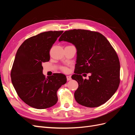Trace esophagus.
Segmentation results:
<instances>
[{"label":"esophagus","mask_w":135,"mask_h":135,"mask_svg":"<svg viewBox=\"0 0 135 135\" xmlns=\"http://www.w3.org/2000/svg\"><path fill=\"white\" fill-rule=\"evenodd\" d=\"M66 78H67V80H68V81H69V80H71V76H69V75L66 76Z\"/></svg>","instance_id":"1"}]
</instances>
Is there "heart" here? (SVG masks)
Returning <instances> with one entry per match:
<instances>
[{"label": "heart", "mask_w": 135, "mask_h": 135, "mask_svg": "<svg viewBox=\"0 0 135 135\" xmlns=\"http://www.w3.org/2000/svg\"><path fill=\"white\" fill-rule=\"evenodd\" d=\"M63 70L64 71H66L67 70V69L66 68H63Z\"/></svg>", "instance_id": "heart-1"}]
</instances>
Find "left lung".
Segmentation results:
<instances>
[{"label":"left lung","mask_w":135,"mask_h":135,"mask_svg":"<svg viewBox=\"0 0 135 135\" xmlns=\"http://www.w3.org/2000/svg\"><path fill=\"white\" fill-rule=\"evenodd\" d=\"M59 40L76 49L75 72L71 76L79 85L74 93L76 101L89 108L105 104L120 83L119 60L112 45L99 32L81 29L65 31ZM88 72L89 79L83 80L81 73Z\"/></svg>","instance_id":"8db88e82"}]
</instances>
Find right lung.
I'll list each match as a JSON object with an SVG mask.
<instances>
[{
  "label": "right lung",
  "mask_w": 135,
  "mask_h": 135,
  "mask_svg": "<svg viewBox=\"0 0 135 135\" xmlns=\"http://www.w3.org/2000/svg\"><path fill=\"white\" fill-rule=\"evenodd\" d=\"M63 31L43 32L26 39L16 53L11 76L17 95L24 103L38 109L55 105L58 100L57 92L66 83L62 74L46 78L43 62L50 61V51Z\"/></svg>",
  "instance_id": "1"
}]
</instances>
